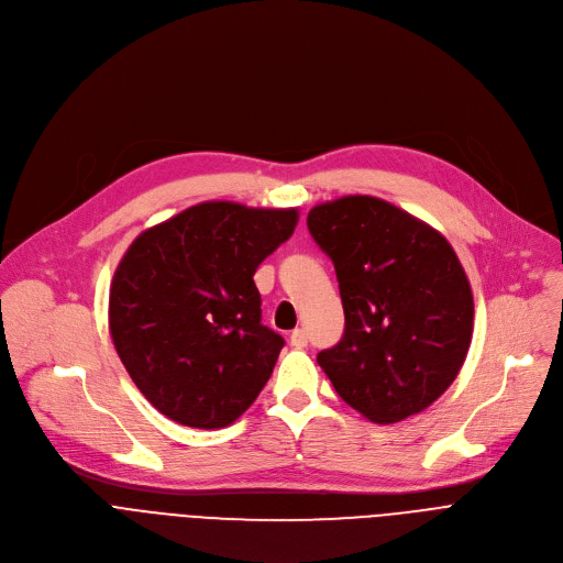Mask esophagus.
<instances>
[{"label":"esophagus","mask_w":563,"mask_h":563,"mask_svg":"<svg viewBox=\"0 0 563 563\" xmlns=\"http://www.w3.org/2000/svg\"><path fill=\"white\" fill-rule=\"evenodd\" d=\"M289 343L294 345V347H307V343H309V336H307V332L302 330V328H298V330H294L291 334H289Z\"/></svg>","instance_id":"esophagus-1"}]
</instances>
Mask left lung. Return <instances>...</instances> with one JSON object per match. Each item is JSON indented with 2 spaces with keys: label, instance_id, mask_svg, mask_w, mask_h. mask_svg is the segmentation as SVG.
Masks as SVG:
<instances>
[{
  "label": "left lung",
  "instance_id": "8db88e82",
  "mask_svg": "<svg viewBox=\"0 0 563 563\" xmlns=\"http://www.w3.org/2000/svg\"><path fill=\"white\" fill-rule=\"evenodd\" d=\"M336 269L345 332L316 361L350 408L396 423L452 385L472 341L470 280L437 229L374 196L307 213Z\"/></svg>",
  "mask_w": 563,
  "mask_h": 563
}]
</instances>
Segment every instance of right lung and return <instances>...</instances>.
<instances>
[{"label": "right lung", "instance_id": "obj_1", "mask_svg": "<svg viewBox=\"0 0 563 563\" xmlns=\"http://www.w3.org/2000/svg\"><path fill=\"white\" fill-rule=\"evenodd\" d=\"M298 209L200 202L142 231L109 294V330L129 376L167 419L218 430L269 380L283 336L261 323L258 265Z\"/></svg>", "mask_w": 563, "mask_h": 563}]
</instances>
